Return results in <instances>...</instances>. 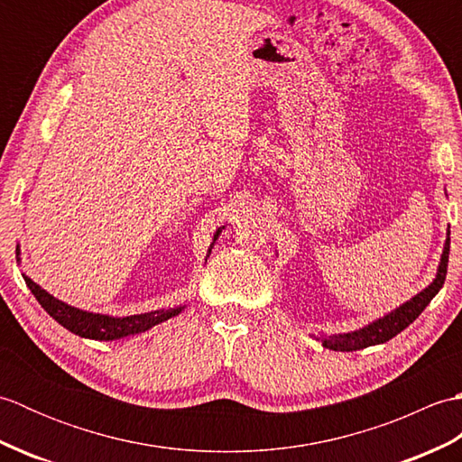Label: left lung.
Listing matches in <instances>:
<instances>
[{"mask_svg":"<svg viewBox=\"0 0 462 462\" xmlns=\"http://www.w3.org/2000/svg\"><path fill=\"white\" fill-rule=\"evenodd\" d=\"M448 250H450V232L447 236V244L443 250V258H440L439 263V272L437 278L433 280L429 288H425L413 300H409L403 306L397 308L395 311H391L389 316L381 318L377 321L369 323V326L361 328L357 331L351 333H341V336H329V337H321L323 347L333 349V351H357V349H365L369 346H379V343H385L389 339H393L397 333L403 331L413 323L420 311H423L430 300H433L439 290L443 288L445 278H447V266H448Z\"/></svg>","mask_w":462,"mask_h":462,"instance_id":"obj_1","label":"left lung"}]
</instances>
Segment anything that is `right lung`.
I'll use <instances>...</instances> for the list:
<instances>
[{"instance_id":"add662e5","label":"right lung","mask_w":462,"mask_h":462,"mask_svg":"<svg viewBox=\"0 0 462 462\" xmlns=\"http://www.w3.org/2000/svg\"><path fill=\"white\" fill-rule=\"evenodd\" d=\"M222 230H216L214 240L218 238V234ZM17 256H19V246H17ZM27 288L32 290L35 300L42 303V308L51 316L57 323H61L65 329H69L75 336H81L87 339H119L126 336H134V333H141L151 329L152 326L161 321H166L169 318L180 313L182 308H174V310H161V311H151V313H139V316H129V318H111V316H101V313H89L83 310H77L67 306V303L59 301L53 298L51 293H47L42 286L23 276Z\"/></svg>"}]
</instances>
